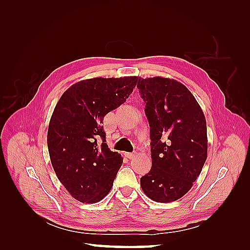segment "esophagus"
Wrapping results in <instances>:
<instances>
[{
  "instance_id": "1",
  "label": "esophagus",
  "mask_w": 250,
  "mask_h": 250,
  "mask_svg": "<svg viewBox=\"0 0 250 250\" xmlns=\"http://www.w3.org/2000/svg\"><path fill=\"white\" fill-rule=\"evenodd\" d=\"M125 156L126 157H128V158H134L135 156H137V153H130V152H127V153H125Z\"/></svg>"
}]
</instances>
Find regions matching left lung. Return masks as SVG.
Returning a JSON list of instances; mask_svg holds the SVG:
<instances>
[{"label": "left lung", "mask_w": 250, "mask_h": 250, "mask_svg": "<svg viewBox=\"0 0 250 250\" xmlns=\"http://www.w3.org/2000/svg\"><path fill=\"white\" fill-rule=\"evenodd\" d=\"M149 121L152 167L141 178L143 192L172 202L191 190L208 157L207 121L183 83L164 77L139 78Z\"/></svg>", "instance_id": "1"}]
</instances>
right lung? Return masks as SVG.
I'll list each match as a JSON object with an SVG mask.
<instances>
[{
    "label": "right lung",
    "mask_w": 250,
    "mask_h": 250,
    "mask_svg": "<svg viewBox=\"0 0 250 250\" xmlns=\"http://www.w3.org/2000/svg\"><path fill=\"white\" fill-rule=\"evenodd\" d=\"M137 82L135 76L81 80L65 90L52 113L47 142L53 169L82 203L99 202L112 188L123 157L105 143L103 119L126 101Z\"/></svg>",
    "instance_id": "1"
}]
</instances>
